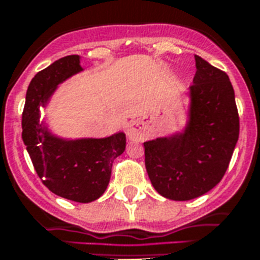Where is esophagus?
I'll return each instance as SVG.
<instances>
[{"label": "esophagus", "instance_id": "34e87169", "mask_svg": "<svg viewBox=\"0 0 260 260\" xmlns=\"http://www.w3.org/2000/svg\"><path fill=\"white\" fill-rule=\"evenodd\" d=\"M127 136L130 140H138L142 137V128H141V124L136 120L130 122L127 126Z\"/></svg>", "mask_w": 260, "mask_h": 260}]
</instances>
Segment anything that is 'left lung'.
<instances>
[{
  "label": "left lung",
  "mask_w": 260,
  "mask_h": 260,
  "mask_svg": "<svg viewBox=\"0 0 260 260\" xmlns=\"http://www.w3.org/2000/svg\"><path fill=\"white\" fill-rule=\"evenodd\" d=\"M194 60L185 132L143 142L151 184L170 200H192L217 185L239 138L238 107L228 75L200 56Z\"/></svg>",
  "instance_id": "obj_1"
}]
</instances>
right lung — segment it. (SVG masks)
<instances>
[{
  "label": "right lung",
  "instance_id": "obj_1",
  "mask_svg": "<svg viewBox=\"0 0 260 260\" xmlns=\"http://www.w3.org/2000/svg\"><path fill=\"white\" fill-rule=\"evenodd\" d=\"M78 55L56 60L37 72L26 91L22 111V141L35 170L51 192L76 203H91L105 193L114 159L124 151L126 136L64 141L39 123L40 106L47 105L57 84L82 71Z\"/></svg>",
  "mask_w": 260,
  "mask_h": 260
}]
</instances>
